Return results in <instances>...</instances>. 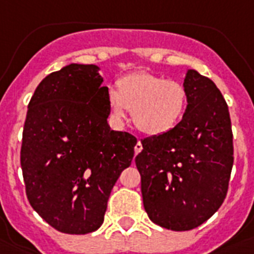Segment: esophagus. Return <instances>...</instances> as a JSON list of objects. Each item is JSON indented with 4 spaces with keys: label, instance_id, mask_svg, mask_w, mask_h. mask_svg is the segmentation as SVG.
I'll return each mask as SVG.
<instances>
[{
    "label": "esophagus",
    "instance_id": "1",
    "mask_svg": "<svg viewBox=\"0 0 254 254\" xmlns=\"http://www.w3.org/2000/svg\"><path fill=\"white\" fill-rule=\"evenodd\" d=\"M141 150H142V145H141V141L138 140V141H137V144H135V146H134V153H135V154H138Z\"/></svg>",
    "mask_w": 254,
    "mask_h": 254
}]
</instances>
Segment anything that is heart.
<instances>
[{"label": "heart", "instance_id": "b5f03b06", "mask_svg": "<svg viewBox=\"0 0 254 254\" xmlns=\"http://www.w3.org/2000/svg\"><path fill=\"white\" fill-rule=\"evenodd\" d=\"M108 110L114 123L131 112L138 130L149 135L165 134L181 120L188 102L185 85L152 73H133L117 81V92L108 90Z\"/></svg>", "mask_w": 254, "mask_h": 254}]
</instances>
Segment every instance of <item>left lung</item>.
Returning a JSON list of instances; mask_svg holds the SVG:
<instances>
[{
	"mask_svg": "<svg viewBox=\"0 0 254 254\" xmlns=\"http://www.w3.org/2000/svg\"><path fill=\"white\" fill-rule=\"evenodd\" d=\"M183 120L161 135L141 140L135 157L144 208L154 224L194 229L225 200L233 166L229 109L216 84L188 70Z\"/></svg>",
	"mask_w": 254,
	"mask_h": 254,
	"instance_id": "1",
	"label": "left lung"
}]
</instances>
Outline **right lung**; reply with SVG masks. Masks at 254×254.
Segmentation results:
<instances>
[{
	"label": "right lung",
	"instance_id": "add662e5",
	"mask_svg": "<svg viewBox=\"0 0 254 254\" xmlns=\"http://www.w3.org/2000/svg\"><path fill=\"white\" fill-rule=\"evenodd\" d=\"M96 65L70 64L40 82L28 105L21 168L26 196L54 229L86 235L104 222L137 138L108 125V88Z\"/></svg>",
	"mask_w": 254,
	"mask_h": 254
}]
</instances>
